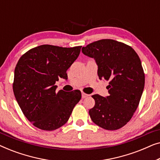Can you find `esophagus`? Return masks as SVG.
I'll return each mask as SVG.
<instances>
[{"instance_id":"1","label":"esophagus","mask_w":160,"mask_h":160,"mask_svg":"<svg viewBox=\"0 0 160 160\" xmlns=\"http://www.w3.org/2000/svg\"><path fill=\"white\" fill-rule=\"evenodd\" d=\"M88 96H89V95H87V94H86V93H84V92H82V98H87V97H88Z\"/></svg>"}]
</instances>
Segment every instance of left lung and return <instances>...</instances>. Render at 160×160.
Returning a JSON list of instances; mask_svg holds the SVG:
<instances>
[{
    "mask_svg": "<svg viewBox=\"0 0 160 160\" xmlns=\"http://www.w3.org/2000/svg\"><path fill=\"white\" fill-rule=\"evenodd\" d=\"M83 54L94 58L100 80L108 81L109 95L92 96L95 106L89 111L94 123L108 130L125 125L138 106L145 75L134 49L112 39H102L82 47Z\"/></svg>",
    "mask_w": 160,
    "mask_h": 160,
    "instance_id": "8db88e82",
    "label": "left lung"
}]
</instances>
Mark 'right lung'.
<instances>
[{"instance_id":"obj_1","label":"right lung","mask_w":160,"mask_h":160,"mask_svg":"<svg viewBox=\"0 0 160 160\" xmlns=\"http://www.w3.org/2000/svg\"><path fill=\"white\" fill-rule=\"evenodd\" d=\"M82 47L41 45L19 58L14 70L13 91L25 117L43 130H54L66 123L82 93L56 92L55 82L67 79V70L79 55Z\"/></svg>"}]
</instances>
